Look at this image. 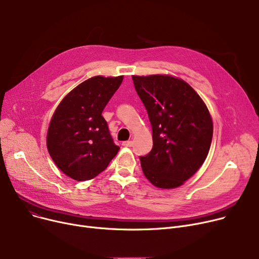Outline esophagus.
I'll list each match as a JSON object with an SVG mask.
<instances>
[{"mask_svg":"<svg viewBox=\"0 0 259 259\" xmlns=\"http://www.w3.org/2000/svg\"><path fill=\"white\" fill-rule=\"evenodd\" d=\"M132 141H127V142H124V143H122V146H124V147H131L132 146Z\"/></svg>","mask_w":259,"mask_h":259,"instance_id":"34e87169","label":"esophagus"}]
</instances>
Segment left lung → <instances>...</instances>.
I'll return each instance as SVG.
<instances>
[{"label":"left lung","mask_w":259,"mask_h":259,"mask_svg":"<svg viewBox=\"0 0 259 259\" xmlns=\"http://www.w3.org/2000/svg\"><path fill=\"white\" fill-rule=\"evenodd\" d=\"M152 126L153 148L140 157L146 179L160 189L184 185L206 160L213 137L209 109L184 79L132 75Z\"/></svg>","instance_id":"8db88e82"}]
</instances>
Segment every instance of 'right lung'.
<instances>
[{"label":"right lung","instance_id":"right-lung-1","mask_svg":"<svg viewBox=\"0 0 259 259\" xmlns=\"http://www.w3.org/2000/svg\"><path fill=\"white\" fill-rule=\"evenodd\" d=\"M124 75L90 77L73 88L54 111L47 131V149L57 167L77 182L103 172L117 154L104 108Z\"/></svg>","mask_w":259,"mask_h":259}]
</instances>
